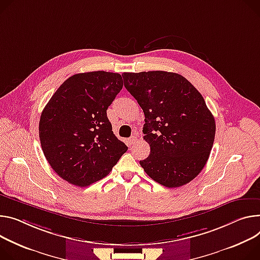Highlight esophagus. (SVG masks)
<instances>
[{
  "instance_id": "esophagus-1",
  "label": "esophagus",
  "mask_w": 260,
  "mask_h": 260,
  "mask_svg": "<svg viewBox=\"0 0 260 260\" xmlns=\"http://www.w3.org/2000/svg\"><path fill=\"white\" fill-rule=\"evenodd\" d=\"M137 136H132L129 139H128V143L131 144V145H133V144H135L136 142H137Z\"/></svg>"
}]
</instances>
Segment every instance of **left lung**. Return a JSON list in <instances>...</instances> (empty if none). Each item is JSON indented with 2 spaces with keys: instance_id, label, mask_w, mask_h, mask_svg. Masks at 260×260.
I'll return each instance as SVG.
<instances>
[{
  "instance_id": "1",
  "label": "left lung",
  "mask_w": 260,
  "mask_h": 260,
  "mask_svg": "<svg viewBox=\"0 0 260 260\" xmlns=\"http://www.w3.org/2000/svg\"><path fill=\"white\" fill-rule=\"evenodd\" d=\"M122 77L145 115L150 154L141 167L164 186L190 182L204 168L216 135L215 118L200 92L182 76L161 70Z\"/></svg>"
}]
</instances>
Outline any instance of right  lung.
<instances>
[{
	"instance_id": "obj_1",
	"label": "right lung",
	"mask_w": 260,
	"mask_h": 260,
	"mask_svg": "<svg viewBox=\"0 0 260 260\" xmlns=\"http://www.w3.org/2000/svg\"><path fill=\"white\" fill-rule=\"evenodd\" d=\"M122 86L119 74L74 75L44 107L39 121L41 148L54 171L69 183L87 186L99 181L126 152L107 116Z\"/></svg>"
}]
</instances>
